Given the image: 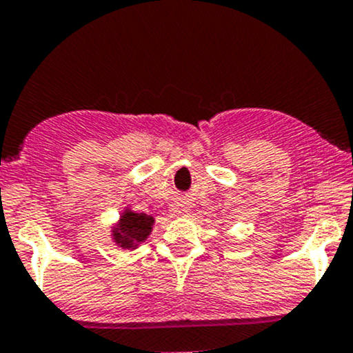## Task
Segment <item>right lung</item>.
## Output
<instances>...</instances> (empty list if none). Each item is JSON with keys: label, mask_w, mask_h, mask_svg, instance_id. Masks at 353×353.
Masks as SVG:
<instances>
[{"label": "right lung", "mask_w": 353, "mask_h": 353, "mask_svg": "<svg viewBox=\"0 0 353 353\" xmlns=\"http://www.w3.org/2000/svg\"><path fill=\"white\" fill-rule=\"evenodd\" d=\"M154 224V219L148 214L143 212H128L121 219V225L114 232V241L124 249H131L139 244V242L145 241V237L151 232V225Z\"/></svg>", "instance_id": "1"}]
</instances>
